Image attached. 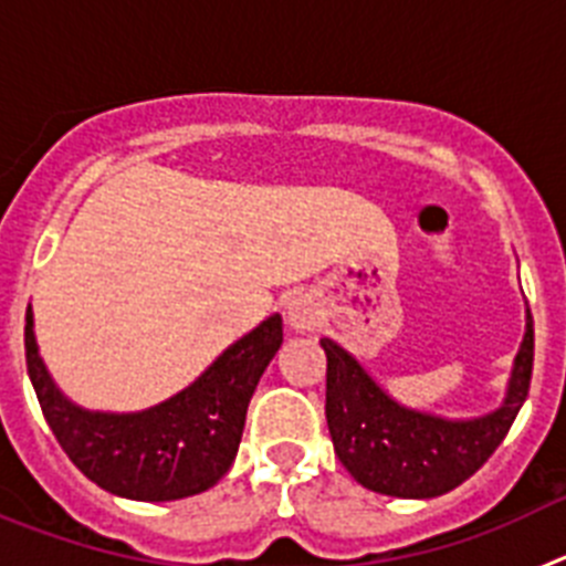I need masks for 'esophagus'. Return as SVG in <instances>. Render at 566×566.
<instances>
[{
	"label": "esophagus",
	"instance_id": "1",
	"mask_svg": "<svg viewBox=\"0 0 566 566\" xmlns=\"http://www.w3.org/2000/svg\"><path fill=\"white\" fill-rule=\"evenodd\" d=\"M286 319L289 326L297 328V332H314L317 328V308L308 297H294L286 306Z\"/></svg>",
	"mask_w": 566,
	"mask_h": 566
}]
</instances>
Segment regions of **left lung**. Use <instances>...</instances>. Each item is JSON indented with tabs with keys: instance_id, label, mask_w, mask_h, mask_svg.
<instances>
[{
	"instance_id": "obj_1",
	"label": "left lung",
	"mask_w": 566,
	"mask_h": 566,
	"mask_svg": "<svg viewBox=\"0 0 566 566\" xmlns=\"http://www.w3.org/2000/svg\"><path fill=\"white\" fill-rule=\"evenodd\" d=\"M326 352V419L334 453L363 488L397 499H433L459 488L493 457L524 405L533 377V317L496 411L444 419L405 408L334 339Z\"/></svg>"
}]
</instances>
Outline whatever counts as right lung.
<instances>
[{
    "label": "right lung",
    "mask_w": 566,
    "mask_h": 566,
    "mask_svg": "<svg viewBox=\"0 0 566 566\" xmlns=\"http://www.w3.org/2000/svg\"><path fill=\"white\" fill-rule=\"evenodd\" d=\"M283 343L272 314L232 343L181 394L135 413L78 408L56 388L39 357L33 312L24 317V357L50 431L90 482L135 502H175L203 493L232 468L247 408Z\"/></svg>",
    "instance_id": "right-lung-1"
}]
</instances>
